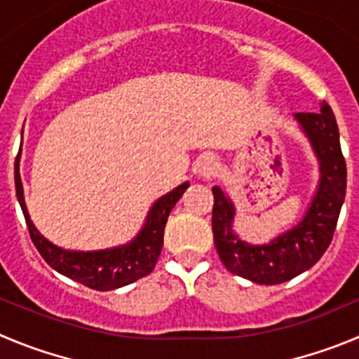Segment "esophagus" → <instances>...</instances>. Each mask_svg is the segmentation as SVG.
<instances>
[{
	"label": "esophagus",
	"mask_w": 359,
	"mask_h": 359,
	"mask_svg": "<svg viewBox=\"0 0 359 359\" xmlns=\"http://www.w3.org/2000/svg\"><path fill=\"white\" fill-rule=\"evenodd\" d=\"M196 168H198L200 175L212 177L214 173L217 172V168H219V164H217L216 157H214V156H203L202 159H200V163H198V166H196Z\"/></svg>",
	"instance_id": "1"
}]
</instances>
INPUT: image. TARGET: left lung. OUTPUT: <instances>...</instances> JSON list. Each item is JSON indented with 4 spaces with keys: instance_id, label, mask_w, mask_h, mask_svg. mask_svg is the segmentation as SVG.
I'll use <instances>...</instances> for the list:
<instances>
[{
    "instance_id": "obj_1",
    "label": "left lung",
    "mask_w": 359,
    "mask_h": 359,
    "mask_svg": "<svg viewBox=\"0 0 359 359\" xmlns=\"http://www.w3.org/2000/svg\"><path fill=\"white\" fill-rule=\"evenodd\" d=\"M320 161L317 195L299 225L266 246H251L232 232L233 205L217 186L212 187V236L217 255L230 273L246 280L276 285L310 269L331 244L341 203L346 198L347 168L340 149L337 118L323 100L320 111L296 113Z\"/></svg>"
}]
</instances>
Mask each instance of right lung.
Masks as SVG:
<instances>
[{
	"instance_id": "right-lung-1",
	"label": "right lung",
	"mask_w": 359,
	"mask_h": 359,
	"mask_svg": "<svg viewBox=\"0 0 359 359\" xmlns=\"http://www.w3.org/2000/svg\"><path fill=\"white\" fill-rule=\"evenodd\" d=\"M187 186H189V182L180 184L177 189L170 191L168 195H164L163 198L154 203L152 210L147 217L145 226L133 243L122 248H115V250L85 253V251H65L40 236L39 230L29 219L28 210H26L19 170L15 172V195L21 203L29 237H32L33 244L42 255V259L63 276L78 281L81 285L90 287L93 290H102V292L129 285L133 281L152 273L157 259H159L161 250H163L166 221H168L170 212L180 200V196L184 195Z\"/></svg>"
}]
</instances>
